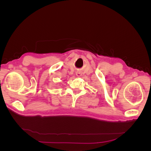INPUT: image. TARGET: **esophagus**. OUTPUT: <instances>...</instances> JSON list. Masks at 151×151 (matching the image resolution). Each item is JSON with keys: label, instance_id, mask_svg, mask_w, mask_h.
Here are the masks:
<instances>
[{"label": "esophagus", "instance_id": "esophagus-1", "mask_svg": "<svg viewBox=\"0 0 151 151\" xmlns=\"http://www.w3.org/2000/svg\"><path fill=\"white\" fill-rule=\"evenodd\" d=\"M76 75H77V76H80V73L77 72V73H76Z\"/></svg>", "mask_w": 151, "mask_h": 151}]
</instances>
